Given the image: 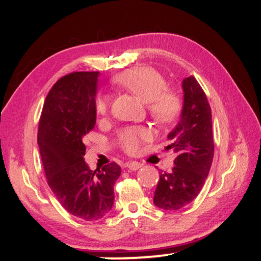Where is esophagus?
Returning a JSON list of instances; mask_svg holds the SVG:
<instances>
[{"label":"esophagus","mask_w":261,"mask_h":261,"mask_svg":"<svg viewBox=\"0 0 261 261\" xmlns=\"http://www.w3.org/2000/svg\"><path fill=\"white\" fill-rule=\"evenodd\" d=\"M126 167L127 169H129L130 171H137L141 167V164L138 162H128L126 163Z\"/></svg>","instance_id":"obj_1"}]
</instances>
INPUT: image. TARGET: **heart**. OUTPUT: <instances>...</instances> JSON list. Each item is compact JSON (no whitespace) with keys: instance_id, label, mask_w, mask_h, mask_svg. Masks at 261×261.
Returning a JSON list of instances; mask_svg holds the SVG:
<instances>
[{"instance_id":"obj_1","label":"heart","mask_w":261,"mask_h":261,"mask_svg":"<svg viewBox=\"0 0 261 261\" xmlns=\"http://www.w3.org/2000/svg\"><path fill=\"white\" fill-rule=\"evenodd\" d=\"M114 83L132 92L148 103V112L152 119L160 126L172 123L179 115L181 101L176 91L166 89L165 78L152 67H135L117 74ZM98 115H106L109 110V98L98 96L95 102ZM151 139V132L145 127H128L120 132L119 141L124 151L135 153L140 146Z\"/></svg>"}]
</instances>
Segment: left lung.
<instances>
[{"label": "left lung", "mask_w": 261, "mask_h": 261, "mask_svg": "<svg viewBox=\"0 0 261 261\" xmlns=\"http://www.w3.org/2000/svg\"><path fill=\"white\" fill-rule=\"evenodd\" d=\"M184 103L179 122L167 135L165 149L177 153L172 172L160 173L153 203L164 210H178L197 197L212 166L214 139L212 109L194 76L183 80Z\"/></svg>", "instance_id": "obj_1"}]
</instances>
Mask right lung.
Returning a JSON list of instances; mask_svg holds the SVG:
<instances>
[{
  "mask_svg": "<svg viewBox=\"0 0 261 261\" xmlns=\"http://www.w3.org/2000/svg\"><path fill=\"white\" fill-rule=\"evenodd\" d=\"M98 72H72L60 78L45 99L38 145L47 183L71 215L85 221L106 216L114 204L121 167L110 163L95 171L84 162L83 139L96 123Z\"/></svg>",
  "mask_w": 261,
  "mask_h": 261,
  "instance_id": "right-lung-1",
  "label": "right lung"
}]
</instances>
